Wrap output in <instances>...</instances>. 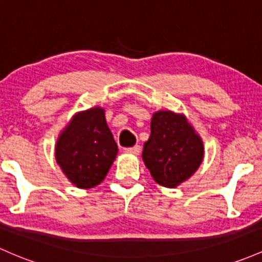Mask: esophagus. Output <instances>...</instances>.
<instances>
[{"label": "esophagus", "mask_w": 262, "mask_h": 262, "mask_svg": "<svg viewBox=\"0 0 262 262\" xmlns=\"http://www.w3.org/2000/svg\"><path fill=\"white\" fill-rule=\"evenodd\" d=\"M124 150H125V153L138 155V154L140 153V146L139 145H136V146H132V148H125Z\"/></svg>", "instance_id": "obj_1"}]
</instances>
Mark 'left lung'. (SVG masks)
I'll return each mask as SVG.
<instances>
[{
  "mask_svg": "<svg viewBox=\"0 0 262 262\" xmlns=\"http://www.w3.org/2000/svg\"><path fill=\"white\" fill-rule=\"evenodd\" d=\"M142 158L155 182L165 188H175L200 166L203 140L184 114L155 112Z\"/></svg>",
  "mask_w": 262,
  "mask_h": 262,
  "instance_id": "1",
  "label": "left lung"
}]
</instances>
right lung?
I'll return each mask as SVG.
<instances>
[{
  "instance_id": "right-lung-1",
  "label": "right lung",
  "mask_w": 262,
  "mask_h": 262,
  "mask_svg": "<svg viewBox=\"0 0 262 262\" xmlns=\"http://www.w3.org/2000/svg\"><path fill=\"white\" fill-rule=\"evenodd\" d=\"M117 153L118 145L100 107L74 114L56 144L57 164L68 180L80 189L102 183Z\"/></svg>"
}]
</instances>
